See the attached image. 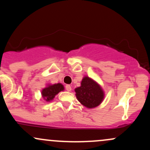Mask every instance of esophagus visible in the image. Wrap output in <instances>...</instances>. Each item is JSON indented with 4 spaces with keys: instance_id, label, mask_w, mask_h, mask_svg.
I'll return each mask as SVG.
<instances>
[{
    "instance_id": "esophagus-1",
    "label": "esophagus",
    "mask_w": 150,
    "mask_h": 150,
    "mask_svg": "<svg viewBox=\"0 0 150 150\" xmlns=\"http://www.w3.org/2000/svg\"><path fill=\"white\" fill-rule=\"evenodd\" d=\"M65 89H66V90L68 91V92H70V91L72 90L71 86L69 85H67L66 86H65Z\"/></svg>"
}]
</instances>
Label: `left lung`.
Segmentation results:
<instances>
[{
	"label": "left lung",
	"mask_w": 150,
	"mask_h": 150,
	"mask_svg": "<svg viewBox=\"0 0 150 150\" xmlns=\"http://www.w3.org/2000/svg\"><path fill=\"white\" fill-rule=\"evenodd\" d=\"M77 99L87 108L99 106L105 97V92L99 83L87 75L83 77L80 86L75 89Z\"/></svg>",
	"instance_id": "left-lung-1"
}]
</instances>
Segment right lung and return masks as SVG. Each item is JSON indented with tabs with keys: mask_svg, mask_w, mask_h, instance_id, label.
Returning a JSON list of instances; mask_svg holds the SVG:
<instances>
[{
	"mask_svg": "<svg viewBox=\"0 0 150 150\" xmlns=\"http://www.w3.org/2000/svg\"><path fill=\"white\" fill-rule=\"evenodd\" d=\"M65 87L61 83L47 84L44 88L42 89V97L46 102H51L59 92L64 91Z\"/></svg>",
	"mask_w": 150,
	"mask_h": 150,
	"instance_id": "add662e5",
	"label": "right lung"
}]
</instances>
